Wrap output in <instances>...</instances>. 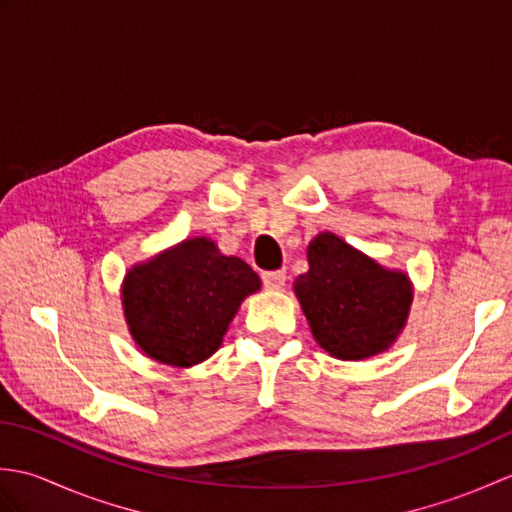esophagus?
<instances>
[{"instance_id":"1","label":"esophagus","mask_w":512,"mask_h":512,"mask_svg":"<svg viewBox=\"0 0 512 512\" xmlns=\"http://www.w3.org/2000/svg\"><path fill=\"white\" fill-rule=\"evenodd\" d=\"M262 281L268 290H281L286 286V270H270L262 275Z\"/></svg>"}]
</instances>
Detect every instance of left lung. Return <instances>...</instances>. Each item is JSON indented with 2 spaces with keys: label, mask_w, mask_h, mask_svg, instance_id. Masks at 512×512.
Listing matches in <instances>:
<instances>
[{
  "label": "left lung",
  "mask_w": 512,
  "mask_h": 512,
  "mask_svg": "<svg viewBox=\"0 0 512 512\" xmlns=\"http://www.w3.org/2000/svg\"><path fill=\"white\" fill-rule=\"evenodd\" d=\"M308 264L295 279V295L325 352L361 361L398 339L413 299L405 273L380 266L334 233L312 239Z\"/></svg>",
  "instance_id": "left-lung-1"
}]
</instances>
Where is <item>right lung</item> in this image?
<instances>
[{"label":"right lung","mask_w":512,"mask_h":512,"mask_svg":"<svg viewBox=\"0 0 512 512\" xmlns=\"http://www.w3.org/2000/svg\"><path fill=\"white\" fill-rule=\"evenodd\" d=\"M259 288L244 259L193 237L129 268L121 292L140 350L158 363L191 367L217 352L242 301Z\"/></svg>","instance_id":"obj_1"}]
</instances>
